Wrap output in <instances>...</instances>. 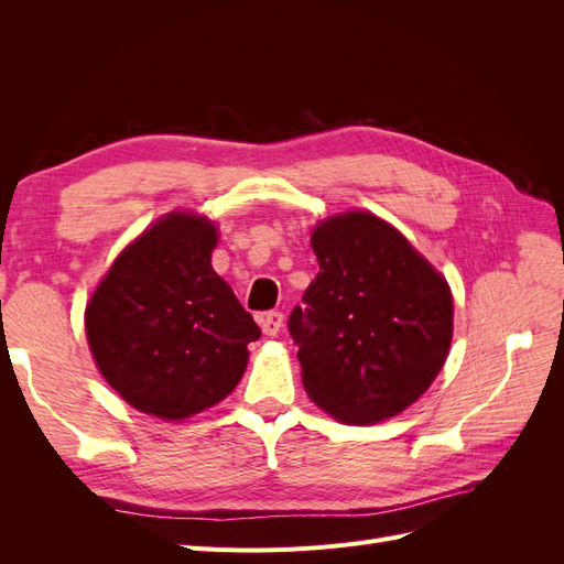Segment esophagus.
Returning a JSON list of instances; mask_svg holds the SVG:
<instances>
[{"instance_id":"esophagus-1","label":"esophagus","mask_w":564,"mask_h":564,"mask_svg":"<svg viewBox=\"0 0 564 564\" xmlns=\"http://www.w3.org/2000/svg\"><path fill=\"white\" fill-rule=\"evenodd\" d=\"M282 319L284 315L280 311H270V313H261L259 315V324L265 336H278L282 329Z\"/></svg>"}]
</instances>
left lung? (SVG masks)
Masks as SVG:
<instances>
[{"label": "left lung", "instance_id": "8db88e82", "mask_svg": "<svg viewBox=\"0 0 564 564\" xmlns=\"http://www.w3.org/2000/svg\"><path fill=\"white\" fill-rule=\"evenodd\" d=\"M319 272L289 315L305 392L350 425L400 414L447 360L454 303L445 278L367 212L315 228Z\"/></svg>", "mask_w": 564, "mask_h": 564}]
</instances>
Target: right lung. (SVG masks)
Masks as SVG:
<instances>
[{
  "label": "right lung",
  "mask_w": 564,
  "mask_h": 564,
  "mask_svg": "<svg viewBox=\"0 0 564 564\" xmlns=\"http://www.w3.org/2000/svg\"><path fill=\"white\" fill-rule=\"evenodd\" d=\"M216 228L169 214L129 245L87 305V338L106 381L139 412L185 419L230 395L261 338L212 268Z\"/></svg>",
  "instance_id": "1"
}]
</instances>
